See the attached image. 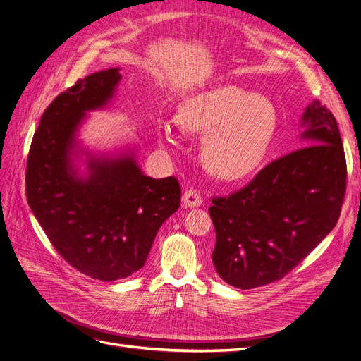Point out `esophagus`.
<instances>
[{
  "instance_id": "1",
  "label": "esophagus",
  "mask_w": 361,
  "mask_h": 361,
  "mask_svg": "<svg viewBox=\"0 0 361 361\" xmlns=\"http://www.w3.org/2000/svg\"><path fill=\"white\" fill-rule=\"evenodd\" d=\"M182 203L185 207H199L203 203L200 192L195 190H187L182 194Z\"/></svg>"
}]
</instances>
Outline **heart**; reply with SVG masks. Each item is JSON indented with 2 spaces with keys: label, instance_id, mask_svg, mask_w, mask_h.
Masks as SVG:
<instances>
[{
  "label": "heart",
  "instance_id": "heart-1",
  "mask_svg": "<svg viewBox=\"0 0 361 361\" xmlns=\"http://www.w3.org/2000/svg\"><path fill=\"white\" fill-rule=\"evenodd\" d=\"M179 123L190 133L207 135L202 158L211 173L239 179L265 157L279 125L276 105L239 85H218L190 96L180 106ZM170 145L178 143L170 123L159 128Z\"/></svg>",
  "mask_w": 361,
  "mask_h": 361
}]
</instances>
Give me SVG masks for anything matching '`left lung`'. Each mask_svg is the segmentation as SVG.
<instances>
[{
	"label": "left lung",
	"mask_w": 361,
	"mask_h": 361,
	"mask_svg": "<svg viewBox=\"0 0 361 361\" xmlns=\"http://www.w3.org/2000/svg\"><path fill=\"white\" fill-rule=\"evenodd\" d=\"M301 126L302 147L268 164L243 190L212 199V262L231 286L253 289L283 279L338 220L346 159L337 122L313 101Z\"/></svg>",
	"instance_id": "obj_1"
}]
</instances>
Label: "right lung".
Returning a JSON list of instances; mask_svg holds the SVG:
<instances>
[{"label": "right lung", "mask_w": 361, "mask_h": 361, "mask_svg": "<svg viewBox=\"0 0 361 361\" xmlns=\"http://www.w3.org/2000/svg\"><path fill=\"white\" fill-rule=\"evenodd\" d=\"M118 68L85 76L51 102L31 141L25 190L36 220L75 269L114 281L143 268L162 223L179 209L176 178H149L135 147L101 154L81 147L87 113L102 110L116 93ZM86 157L81 173L74 161Z\"/></svg>", "instance_id": "obj_1"}]
</instances>
